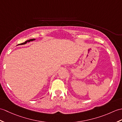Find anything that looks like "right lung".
Returning <instances> with one entry per match:
<instances>
[{
  "instance_id": "obj_1",
  "label": "right lung",
  "mask_w": 122,
  "mask_h": 122,
  "mask_svg": "<svg viewBox=\"0 0 122 122\" xmlns=\"http://www.w3.org/2000/svg\"><path fill=\"white\" fill-rule=\"evenodd\" d=\"M35 39H35V38L30 39V40H27V41H25L24 42H23V43L20 44V45H25V44H26V43H27V42H30V41H35Z\"/></svg>"
}]
</instances>
